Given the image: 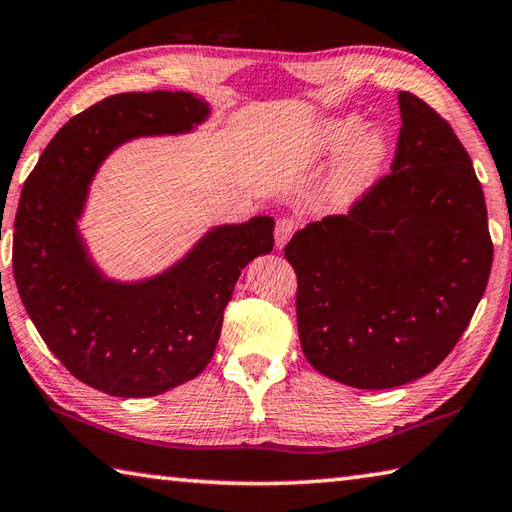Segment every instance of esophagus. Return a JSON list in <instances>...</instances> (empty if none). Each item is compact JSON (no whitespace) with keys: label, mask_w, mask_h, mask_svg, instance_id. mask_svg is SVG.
<instances>
[{"label":"esophagus","mask_w":512,"mask_h":512,"mask_svg":"<svg viewBox=\"0 0 512 512\" xmlns=\"http://www.w3.org/2000/svg\"><path fill=\"white\" fill-rule=\"evenodd\" d=\"M295 228H297V224H295L293 219H288V217L277 219V224H275V246L277 248H284L286 241L293 237Z\"/></svg>","instance_id":"34e87169"}]
</instances>
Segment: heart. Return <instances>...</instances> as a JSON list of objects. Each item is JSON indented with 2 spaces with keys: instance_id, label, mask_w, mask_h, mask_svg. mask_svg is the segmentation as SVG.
Returning a JSON list of instances; mask_svg holds the SVG:
<instances>
[{
  "instance_id": "b5f03b06",
  "label": "heart",
  "mask_w": 512,
  "mask_h": 512,
  "mask_svg": "<svg viewBox=\"0 0 512 512\" xmlns=\"http://www.w3.org/2000/svg\"><path fill=\"white\" fill-rule=\"evenodd\" d=\"M360 118L338 116L318 127L311 150L315 156L340 154L329 179V199L333 206L347 208L365 194L376 181L387 159V136L383 129L371 127L360 132Z\"/></svg>"
}]
</instances>
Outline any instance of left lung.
Returning <instances> with one entry per match:
<instances>
[{
    "mask_svg": "<svg viewBox=\"0 0 512 512\" xmlns=\"http://www.w3.org/2000/svg\"><path fill=\"white\" fill-rule=\"evenodd\" d=\"M392 172L353 203L297 230V333L320 374L389 389L430 374L486 291L492 241L481 183L448 120L398 94Z\"/></svg>",
    "mask_w": 512,
    "mask_h": 512,
    "instance_id": "obj_1",
    "label": "left lung"
}]
</instances>
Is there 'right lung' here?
I'll return each instance as SVG.
<instances>
[{"mask_svg":"<svg viewBox=\"0 0 512 512\" xmlns=\"http://www.w3.org/2000/svg\"><path fill=\"white\" fill-rule=\"evenodd\" d=\"M210 116L188 91L116 94L73 116L29 174L13 232L24 309L55 358L120 398L197 378L215 353L224 309L250 259L273 250L271 217L208 230L161 275L116 282L91 262L78 219L102 161L132 138L185 134Z\"/></svg>","mask_w":512,"mask_h":512,"instance_id":"obj_1","label":"right lung"}]
</instances>
